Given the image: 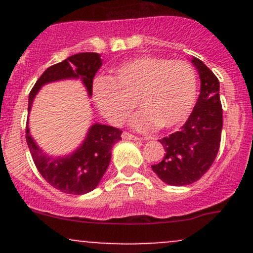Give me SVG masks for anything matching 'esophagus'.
I'll list each match as a JSON object with an SVG mask.
<instances>
[{"mask_svg": "<svg viewBox=\"0 0 253 253\" xmlns=\"http://www.w3.org/2000/svg\"><path fill=\"white\" fill-rule=\"evenodd\" d=\"M122 138L128 139V141H139L138 137L134 136V134H132V133H129V132H126V131L122 133Z\"/></svg>", "mask_w": 253, "mask_h": 253, "instance_id": "1", "label": "esophagus"}]
</instances>
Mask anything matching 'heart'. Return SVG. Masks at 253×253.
<instances>
[{
  "label": "heart",
  "mask_w": 253,
  "mask_h": 253,
  "mask_svg": "<svg viewBox=\"0 0 253 253\" xmlns=\"http://www.w3.org/2000/svg\"><path fill=\"white\" fill-rule=\"evenodd\" d=\"M93 95L99 110L112 124H124L137 101L142 110L133 120L136 128L172 129L192 111L197 78L185 61L141 56L116 67L114 78H96Z\"/></svg>",
  "instance_id": "b5f03b06"
}]
</instances>
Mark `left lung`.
<instances>
[{
    "label": "left lung",
    "mask_w": 253,
    "mask_h": 253,
    "mask_svg": "<svg viewBox=\"0 0 253 253\" xmlns=\"http://www.w3.org/2000/svg\"><path fill=\"white\" fill-rule=\"evenodd\" d=\"M192 63L201 78L197 104L180 131L160 139L164 158L152 165L153 171L168 185L186 186L196 182L211 167L220 147L223 108L216 76L198 58Z\"/></svg>",
    "instance_id": "obj_1"
}]
</instances>
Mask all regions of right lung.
<instances>
[{
  "mask_svg": "<svg viewBox=\"0 0 253 253\" xmlns=\"http://www.w3.org/2000/svg\"><path fill=\"white\" fill-rule=\"evenodd\" d=\"M103 61L96 52H81L65 61L50 66L34 84L29 93L28 111L42 85L48 82L65 78L83 79L89 95L93 91V78L101 67ZM120 128L96 124L90 127L82 147L66 158H48L44 155L25 129V139L34 164L44 180L56 190L68 195H84L93 191L105 174L111 159L112 145L121 139Z\"/></svg>",
  "mask_w": 253,
  "mask_h": 253,
  "instance_id": "1",
  "label": "right lung"
}]
</instances>
